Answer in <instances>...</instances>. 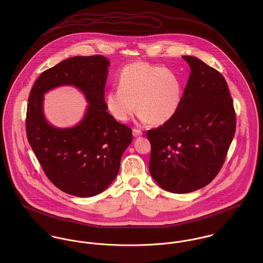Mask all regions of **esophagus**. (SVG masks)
Returning <instances> with one entry per match:
<instances>
[{
  "mask_svg": "<svg viewBox=\"0 0 263 263\" xmlns=\"http://www.w3.org/2000/svg\"><path fill=\"white\" fill-rule=\"evenodd\" d=\"M133 135L134 137H140L143 135V132L141 129H138V128H134L133 129Z\"/></svg>",
  "mask_w": 263,
  "mask_h": 263,
  "instance_id": "esophagus-1",
  "label": "esophagus"
}]
</instances>
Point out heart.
Returning <instances> with one entry per match:
<instances>
[{
  "label": "heart",
  "mask_w": 263,
  "mask_h": 263,
  "mask_svg": "<svg viewBox=\"0 0 263 263\" xmlns=\"http://www.w3.org/2000/svg\"><path fill=\"white\" fill-rule=\"evenodd\" d=\"M118 85L106 95L107 109L118 121H127L137 105L141 121L154 125L168 122L179 109L182 83L169 69L133 63L122 69Z\"/></svg>",
  "instance_id": "obj_1"
}]
</instances>
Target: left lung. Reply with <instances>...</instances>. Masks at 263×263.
Here are the masks:
<instances>
[{"label": "left lung", "mask_w": 263, "mask_h": 263, "mask_svg": "<svg viewBox=\"0 0 263 263\" xmlns=\"http://www.w3.org/2000/svg\"><path fill=\"white\" fill-rule=\"evenodd\" d=\"M183 59L191 72L178 111L147 132L151 175L173 193H187L212 182L224 165L236 130L225 78L197 58Z\"/></svg>", "instance_id": "8db88e82"}]
</instances>
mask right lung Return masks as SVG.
I'll return each mask as SVG.
<instances>
[{
	"label": "right lung",
	"instance_id": "right-lung-1",
	"mask_svg": "<svg viewBox=\"0 0 263 263\" xmlns=\"http://www.w3.org/2000/svg\"><path fill=\"white\" fill-rule=\"evenodd\" d=\"M108 66L100 54L67 59L41 73L28 98L26 134L38 162L55 187L79 197L94 196L110 185L133 141L132 128L106 111ZM63 84L80 88L89 102L84 118L72 129L50 126L43 114V94Z\"/></svg>",
	"mask_w": 263,
	"mask_h": 263
}]
</instances>
